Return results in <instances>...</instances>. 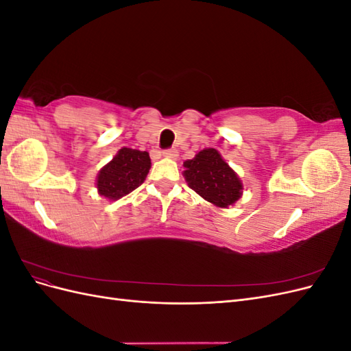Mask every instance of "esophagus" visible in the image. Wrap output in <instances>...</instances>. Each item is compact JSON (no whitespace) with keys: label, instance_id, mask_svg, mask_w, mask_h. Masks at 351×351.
<instances>
[{"label":"esophagus","instance_id":"obj_1","mask_svg":"<svg viewBox=\"0 0 351 351\" xmlns=\"http://www.w3.org/2000/svg\"><path fill=\"white\" fill-rule=\"evenodd\" d=\"M162 156L165 158H169V159H177L178 158V151L177 149H167V151H162Z\"/></svg>","mask_w":351,"mask_h":351}]
</instances>
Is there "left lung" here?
<instances>
[{"instance_id":"8db88e82","label":"left lung","mask_w":351,"mask_h":351,"mask_svg":"<svg viewBox=\"0 0 351 351\" xmlns=\"http://www.w3.org/2000/svg\"><path fill=\"white\" fill-rule=\"evenodd\" d=\"M189 187L218 208H228L243 196V183L221 154L206 147L183 162Z\"/></svg>"}]
</instances>
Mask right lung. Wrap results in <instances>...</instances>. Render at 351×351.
Returning <instances> with one entry per match:
<instances>
[{
    "instance_id": "right-lung-1",
    "label": "right lung",
    "mask_w": 351,
    "mask_h": 351,
    "mask_svg": "<svg viewBox=\"0 0 351 351\" xmlns=\"http://www.w3.org/2000/svg\"><path fill=\"white\" fill-rule=\"evenodd\" d=\"M151 169V158L146 151L121 147L97 176L98 193L110 202L119 200L139 187Z\"/></svg>"
}]
</instances>
